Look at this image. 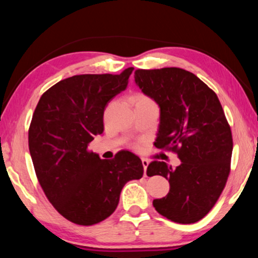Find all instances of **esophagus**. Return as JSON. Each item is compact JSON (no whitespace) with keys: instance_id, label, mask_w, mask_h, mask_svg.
I'll use <instances>...</instances> for the list:
<instances>
[{"instance_id":"obj_1","label":"esophagus","mask_w":258,"mask_h":258,"mask_svg":"<svg viewBox=\"0 0 258 258\" xmlns=\"http://www.w3.org/2000/svg\"><path fill=\"white\" fill-rule=\"evenodd\" d=\"M142 165H143V171H145V175H146V171H147V167L149 166V161L147 159H142Z\"/></svg>"}]
</instances>
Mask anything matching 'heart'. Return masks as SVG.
<instances>
[{
	"instance_id": "heart-1",
	"label": "heart",
	"mask_w": 258,
	"mask_h": 258,
	"mask_svg": "<svg viewBox=\"0 0 258 258\" xmlns=\"http://www.w3.org/2000/svg\"><path fill=\"white\" fill-rule=\"evenodd\" d=\"M135 100H137V104L138 103H154L151 99H149L148 97H146V95H142V94L138 95V97L135 98Z\"/></svg>"
}]
</instances>
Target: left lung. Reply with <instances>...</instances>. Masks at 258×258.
Returning <instances> with one entry per match:
<instances>
[{
  "label": "left lung",
  "instance_id": "1",
  "mask_svg": "<svg viewBox=\"0 0 258 258\" xmlns=\"http://www.w3.org/2000/svg\"><path fill=\"white\" fill-rule=\"evenodd\" d=\"M135 84L160 109L155 146L176 152L173 168L152 161L147 175H161L169 192L152 205L160 215L190 224L207 215L230 173L232 134L220 100L203 81L181 68L135 71Z\"/></svg>",
  "mask_w": 258,
  "mask_h": 258
}]
</instances>
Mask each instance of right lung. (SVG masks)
<instances>
[{"instance_id": "right-lung-1", "label": "right lung", "mask_w": 258, "mask_h": 258, "mask_svg": "<svg viewBox=\"0 0 258 258\" xmlns=\"http://www.w3.org/2000/svg\"><path fill=\"white\" fill-rule=\"evenodd\" d=\"M133 68L119 75H76L50 87L35 109L28 146L49 202L73 223L92 225L115 212L121 189L143 175L137 155L101 159L87 146L103 132L107 103L126 90Z\"/></svg>"}]
</instances>
